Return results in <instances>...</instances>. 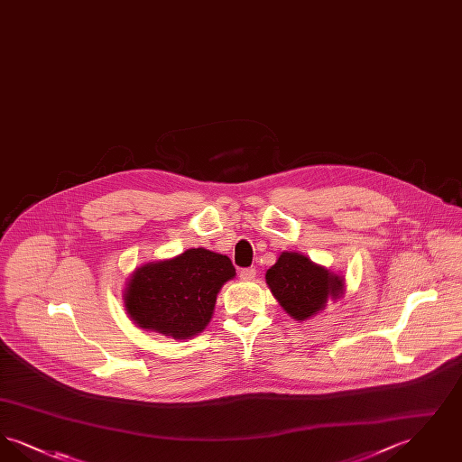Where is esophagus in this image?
Segmentation results:
<instances>
[{"instance_id": "1", "label": "esophagus", "mask_w": 462, "mask_h": 462, "mask_svg": "<svg viewBox=\"0 0 462 462\" xmlns=\"http://www.w3.org/2000/svg\"><path fill=\"white\" fill-rule=\"evenodd\" d=\"M256 277V268H242L241 279L242 281H253Z\"/></svg>"}]
</instances>
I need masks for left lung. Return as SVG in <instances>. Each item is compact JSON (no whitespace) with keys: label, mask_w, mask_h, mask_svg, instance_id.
<instances>
[{"label":"left lung","mask_w":462,"mask_h":462,"mask_svg":"<svg viewBox=\"0 0 462 462\" xmlns=\"http://www.w3.org/2000/svg\"><path fill=\"white\" fill-rule=\"evenodd\" d=\"M264 279L281 307L301 322L322 311L328 300H337L345 291L343 277L300 253L284 251L277 263L266 270Z\"/></svg>","instance_id":"8db88e82"}]
</instances>
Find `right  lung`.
<instances>
[{
    "label": "right lung",
    "instance_id": "obj_1",
    "mask_svg": "<svg viewBox=\"0 0 462 462\" xmlns=\"http://www.w3.org/2000/svg\"><path fill=\"white\" fill-rule=\"evenodd\" d=\"M234 277L228 256L187 249L171 260L138 266L125 289V307L142 329L190 339L206 329L221 286Z\"/></svg>",
    "mask_w": 462,
    "mask_h": 462
}]
</instances>
